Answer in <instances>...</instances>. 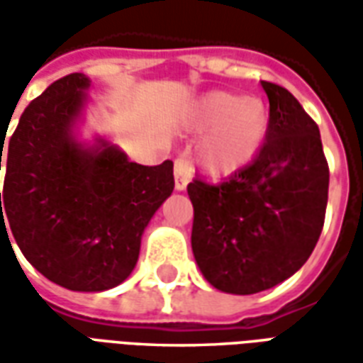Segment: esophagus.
Segmentation results:
<instances>
[{
	"label": "esophagus",
	"instance_id": "esophagus-1",
	"mask_svg": "<svg viewBox=\"0 0 363 363\" xmlns=\"http://www.w3.org/2000/svg\"><path fill=\"white\" fill-rule=\"evenodd\" d=\"M190 179H192V165H190L189 159H177L174 161V186H177V190L186 189Z\"/></svg>",
	"mask_w": 363,
	"mask_h": 363
}]
</instances>
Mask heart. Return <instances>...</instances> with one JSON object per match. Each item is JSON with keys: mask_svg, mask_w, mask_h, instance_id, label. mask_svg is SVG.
Here are the masks:
<instances>
[{"mask_svg": "<svg viewBox=\"0 0 363 363\" xmlns=\"http://www.w3.org/2000/svg\"><path fill=\"white\" fill-rule=\"evenodd\" d=\"M267 104L255 96L225 91L206 95L194 108L198 128H213L202 150V163L213 174H231L257 157L268 134Z\"/></svg>", "mask_w": 363, "mask_h": 363, "instance_id": "heart-1", "label": "heart"}]
</instances>
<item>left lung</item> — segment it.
<instances>
[{
	"label": "left lung",
	"instance_id": "1",
	"mask_svg": "<svg viewBox=\"0 0 363 363\" xmlns=\"http://www.w3.org/2000/svg\"><path fill=\"white\" fill-rule=\"evenodd\" d=\"M270 103L257 157L218 184L194 179L192 252L213 288L251 296L296 274L319 241L328 163L319 126L288 89L262 82Z\"/></svg>",
	"mask_w": 363,
	"mask_h": 363
}]
</instances>
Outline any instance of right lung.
<instances>
[{
	"instance_id": "1",
	"label": "right lung",
	"mask_w": 363,
	"mask_h": 363,
	"mask_svg": "<svg viewBox=\"0 0 363 363\" xmlns=\"http://www.w3.org/2000/svg\"><path fill=\"white\" fill-rule=\"evenodd\" d=\"M87 87L83 74L52 83L21 114L7 155L0 151V228H11L38 272L72 291L126 280L143 229L174 189L173 161L138 165L104 140L91 150L75 142L72 126Z\"/></svg>"
}]
</instances>
